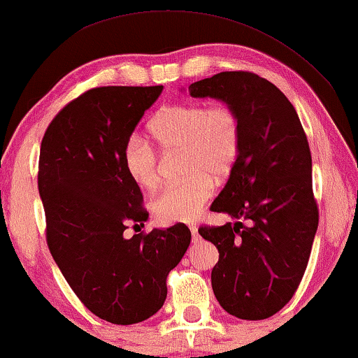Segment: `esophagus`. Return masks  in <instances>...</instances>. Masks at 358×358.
<instances>
[{"mask_svg": "<svg viewBox=\"0 0 358 358\" xmlns=\"http://www.w3.org/2000/svg\"><path fill=\"white\" fill-rule=\"evenodd\" d=\"M189 230H191V236H193V240L196 241L199 238V234H198V229L194 227V225H189Z\"/></svg>", "mask_w": 358, "mask_h": 358, "instance_id": "esophagus-1", "label": "esophagus"}]
</instances>
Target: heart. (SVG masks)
<instances>
[{"label":"heart","mask_w":358,"mask_h":358,"mask_svg":"<svg viewBox=\"0 0 358 358\" xmlns=\"http://www.w3.org/2000/svg\"><path fill=\"white\" fill-rule=\"evenodd\" d=\"M154 138L167 152H183L188 178L164 188L152 203L154 215L164 224L191 222L213 198L215 178L227 177L235 167L243 141L238 113L229 105L201 102L164 107L150 123ZM123 169L143 189L159 185V155L139 134H129L122 150Z\"/></svg>","instance_id":"obj_1"}]
</instances>
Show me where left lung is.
<instances>
[{"label": "left lung", "instance_id": "8db88e82", "mask_svg": "<svg viewBox=\"0 0 358 358\" xmlns=\"http://www.w3.org/2000/svg\"><path fill=\"white\" fill-rule=\"evenodd\" d=\"M238 113L243 141L210 210L236 219L199 235L219 250L215 299L240 320H266L289 303L308 264L318 229L308 139L294 105L268 79L224 71L188 87Z\"/></svg>", "mask_w": 358, "mask_h": 358}]
</instances>
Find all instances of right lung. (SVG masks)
I'll return each instance as SVG.
<instances>
[{
	"label": "right lung",
	"mask_w": 358,
	"mask_h": 358,
	"mask_svg": "<svg viewBox=\"0 0 358 358\" xmlns=\"http://www.w3.org/2000/svg\"><path fill=\"white\" fill-rule=\"evenodd\" d=\"M162 89H90L59 110L40 145L50 253L85 308L113 324L141 323L162 308L167 275L191 241L185 224L124 235L149 214L123 169V144Z\"/></svg>",
	"instance_id": "right-lung-1"
}]
</instances>
